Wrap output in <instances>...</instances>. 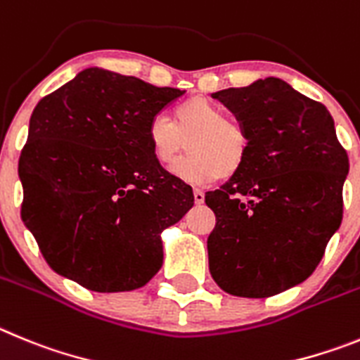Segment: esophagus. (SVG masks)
<instances>
[{"instance_id": "1", "label": "esophagus", "mask_w": 360, "mask_h": 360, "mask_svg": "<svg viewBox=\"0 0 360 360\" xmlns=\"http://www.w3.org/2000/svg\"><path fill=\"white\" fill-rule=\"evenodd\" d=\"M193 200H195V204H202L204 202V192H202V190H199V188H193Z\"/></svg>"}]
</instances>
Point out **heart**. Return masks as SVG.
Instances as JSON below:
<instances>
[{
    "instance_id": "1",
    "label": "heart",
    "mask_w": 360,
    "mask_h": 360,
    "mask_svg": "<svg viewBox=\"0 0 360 360\" xmlns=\"http://www.w3.org/2000/svg\"><path fill=\"white\" fill-rule=\"evenodd\" d=\"M147 141L160 165L174 163L186 145L190 152L177 161L172 172L193 184L233 177L249 158V134L244 125L228 118L224 109L204 96L177 103L172 122L163 115L154 116L147 125Z\"/></svg>"
}]
</instances>
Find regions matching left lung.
<instances>
[{
    "mask_svg": "<svg viewBox=\"0 0 360 360\" xmlns=\"http://www.w3.org/2000/svg\"><path fill=\"white\" fill-rule=\"evenodd\" d=\"M249 134L245 167L204 200L217 224L210 273L220 289L269 297L305 281L342 220L348 154L323 103L274 77L213 93Z\"/></svg>",
    "mask_w": 360,
    "mask_h": 360,
    "instance_id": "obj_1",
    "label": "left lung"
}]
</instances>
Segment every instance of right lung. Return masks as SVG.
Instances as JSON below:
<instances>
[{
  "instance_id": "add662e5",
  "label": "right lung",
  "mask_w": 360,
  "mask_h": 360,
  "mask_svg": "<svg viewBox=\"0 0 360 360\" xmlns=\"http://www.w3.org/2000/svg\"><path fill=\"white\" fill-rule=\"evenodd\" d=\"M184 91L87 68L35 105L19 158L21 219L55 273L96 292L143 287L192 186L150 154L147 125Z\"/></svg>"
}]
</instances>
